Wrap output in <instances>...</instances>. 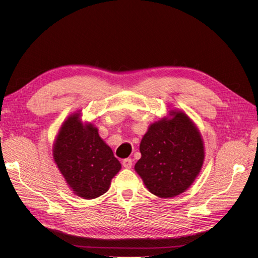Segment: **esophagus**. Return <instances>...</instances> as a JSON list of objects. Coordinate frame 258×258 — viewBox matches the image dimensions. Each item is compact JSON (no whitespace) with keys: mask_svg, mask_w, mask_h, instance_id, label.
<instances>
[{"mask_svg":"<svg viewBox=\"0 0 258 258\" xmlns=\"http://www.w3.org/2000/svg\"><path fill=\"white\" fill-rule=\"evenodd\" d=\"M122 165H123V167H125V168H131L133 165V160L130 158L124 159L123 161H122Z\"/></svg>","mask_w":258,"mask_h":258,"instance_id":"34e87169","label":"esophagus"}]
</instances>
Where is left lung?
<instances>
[{
	"label": "left lung",
	"instance_id": "1",
	"mask_svg": "<svg viewBox=\"0 0 258 258\" xmlns=\"http://www.w3.org/2000/svg\"><path fill=\"white\" fill-rule=\"evenodd\" d=\"M148 127L135 165L146 188L159 198H173L190 187L203 166L204 143L191 119L181 111Z\"/></svg>",
	"mask_w": 258,
	"mask_h": 258
}]
</instances>
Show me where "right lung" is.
I'll return each mask as SVG.
<instances>
[{"instance_id":"right-lung-1","label":"right lung","mask_w":258,"mask_h":258,"mask_svg":"<svg viewBox=\"0 0 258 258\" xmlns=\"http://www.w3.org/2000/svg\"><path fill=\"white\" fill-rule=\"evenodd\" d=\"M80 113L63 122L53 145V159L73 192L86 200L105 194L121 168L111 147L92 123L84 124Z\"/></svg>"}]
</instances>
